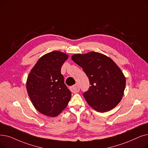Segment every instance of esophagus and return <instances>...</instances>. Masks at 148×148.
<instances>
[{"label": "esophagus", "mask_w": 148, "mask_h": 148, "mask_svg": "<svg viewBox=\"0 0 148 148\" xmlns=\"http://www.w3.org/2000/svg\"><path fill=\"white\" fill-rule=\"evenodd\" d=\"M71 91L74 93H77L80 91V87L78 84H75L71 87Z\"/></svg>", "instance_id": "1"}]
</instances>
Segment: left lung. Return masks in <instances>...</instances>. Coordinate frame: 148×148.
<instances>
[{"label":"left lung","instance_id":"1","mask_svg":"<svg viewBox=\"0 0 148 148\" xmlns=\"http://www.w3.org/2000/svg\"><path fill=\"white\" fill-rule=\"evenodd\" d=\"M72 60L82 68L90 86L83 93L87 103L97 112H105L116 106L123 95L126 79L111 58L96 52L77 54Z\"/></svg>","mask_w":148,"mask_h":148}]
</instances>
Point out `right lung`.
<instances>
[{
  "mask_svg": "<svg viewBox=\"0 0 148 148\" xmlns=\"http://www.w3.org/2000/svg\"><path fill=\"white\" fill-rule=\"evenodd\" d=\"M67 54L54 51L43 56L31 70L27 89L36 110L56 117L65 109L71 98V92L64 82L61 68Z\"/></svg>",
  "mask_w": 148,
  "mask_h": 148,
  "instance_id": "1",
  "label": "right lung"
}]
</instances>
